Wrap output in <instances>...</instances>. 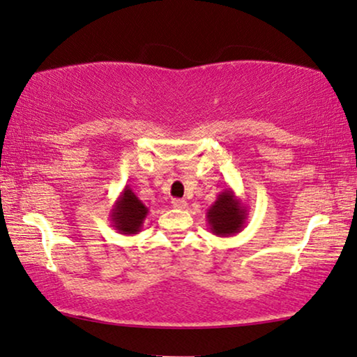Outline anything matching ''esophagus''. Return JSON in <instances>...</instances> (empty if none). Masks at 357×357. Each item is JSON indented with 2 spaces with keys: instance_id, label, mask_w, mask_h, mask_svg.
<instances>
[{
  "instance_id": "esophagus-1",
  "label": "esophagus",
  "mask_w": 357,
  "mask_h": 357,
  "mask_svg": "<svg viewBox=\"0 0 357 357\" xmlns=\"http://www.w3.org/2000/svg\"><path fill=\"white\" fill-rule=\"evenodd\" d=\"M172 206L175 209H185V208H187V202H185V199L175 198V199H172Z\"/></svg>"
}]
</instances>
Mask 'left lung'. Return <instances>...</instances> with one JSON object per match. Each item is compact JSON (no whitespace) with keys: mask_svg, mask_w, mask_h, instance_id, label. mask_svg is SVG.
<instances>
[{"mask_svg":"<svg viewBox=\"0 0 357 357\" xmlns=\"http://www.w3.org/2000/svg\"><path fill=\"white\" fill-rule=\"evenodd\" d=\"M206 221L209 229L218 237L236 236L245 227L247 208L242 199L236 197L231 188L224 190L218 195L214 202L206 211Z\"/></svg>","mask_w":357,"mask_h":357,"instance_id":"obj_1","label":"left lung"}]
</instances>
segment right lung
<instances>
[{"label": "right lung", "mask_w": 357, "mask_h": 357, "mask_svg": "<svg viewBox=\"0 0 357 357\" xmlns=\"http://www.w3.org/2000/svg\"><path fill=\"white\" fill-rule=\"evenodd\" d=\"M149 209L143 202L136 197L128 185L116 198L114 206L110 211V221L115 231H119L123 236H135V234L141 232L143 222L146 216H148Z\"/></svg>", "instance_id": "1"}]
</instances>
